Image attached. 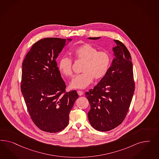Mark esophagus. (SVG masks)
I'll use <instances>...</instances> for the list:
<instances>
[{"mask_svg": "<svg viewBox=\"0 0 159 159\" xmlns=\"http://www.w3.org/2000/svg\"><path fill=\"white\" fill-rule=\"evenodd\" d=\"M77 93H78V94H79V96H82V95H83V92L80 91V90H78V91H77Z\"/></svg>", "mask_w": 159, "mask_h": 159, "instance_id": "obj_1", "label": "esophagus"}]
</instances>
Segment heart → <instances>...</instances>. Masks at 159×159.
<instances>
[{
	"label": "heart",
	"mask_w": 159,
	"mask_h": 159,
	"mask_svg": "<svg viewBox=\"0 0 159 159\" xmlns=\"http://www.w3.org/2000/svg\"><path fill=\"white\" fill-rule=\"evenodd\" d=\"M72 53L77 61H83L82 73L75 76L70 82L73 89H83L92 83L93 77L99 80L106 76L111 63L110 53L105 51H98L89 43H84L75 48ZM58 67L63 75L69 77L73 74L72 61L67 57L60 59Z\"/></svg>",
	"instance_id": "b5f03b06"
}]
</instances>
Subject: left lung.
I'll use <instances>...</instances> for the list:
<instances>
[{
  "instance_id": "left-lung-1",
  "label": "left lung",
  "mask_w": 159,
  "mask_h": 159,
  "mask_svg": "<svg viewBox=\"0 0 159 159\" xmlns=\"http://www.w3.org/2000/svg\"><path fill=\"white\" fill-rule=\"evenodd\" d=\"M100 37H90L98 39ZM115 58L106 76L85 95L90 105L89 120L97 130L106 132L124 120L135 91L132 58L125 45L114 39Z\"/></svg>"
}]
</instances>
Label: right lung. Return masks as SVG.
Listing matches in <instances>:
<instances>
[{
  "mask_svg": "<svg viewBox=\"0 0 159 159\" xmlns=\"http://www.w3.org/2000/svg\"><path fill=\"white\" fill-rule=\"evenodd\" d=\"M66 41L59 38L39 40L22 64L21 91L29 114L35 125L47 132H58L67 126L70 111L79 97L75 90L66 92L57 66V58Z\"/></svg>",
  "mask_w": 159,
  "mask_h": 159,
  "instance_id": "1",
  "label": "right lung"
}]
</instances>
